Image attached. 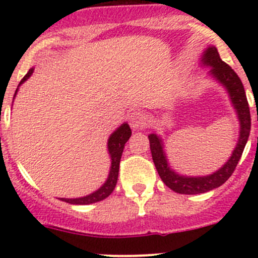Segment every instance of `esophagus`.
Here are the masks:
<instances>
[{
	"instance_id": "1",
	"label": "esophagus",
	"mask_w": 258,
	"mask_h": 258,
	"mask_svg": "<svg viewBox=\"0 0 258 258\" xmlns=\"http://www.w3.org/2000/svg\"><path fill=\"white\" fill-rule=\"evenodd\" d=\"M130 124H131V127L134 130L144 128V127L146 126L145 116L141 112H137V111H135V112H132L131 116H130Z\"/></svg>"
}]
</instances>
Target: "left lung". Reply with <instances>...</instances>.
Instances as JSON below:
<instances>
[{
  "mask_svg": "<svg viewBox=\"0 0 258 258\" xmlns=\"http://www.w3.org/2000/svg\"><path fill=\"white\" fill-rule=\"evenodd\" d=\"M201 62L202 66L211 67L209 74L227 90L233 107L237 112L238 119H240V137H238V142L233 150L232 155H231L230 160L220 170L209 176L187 177V176H181L173 170H171L167 163L165 151H163L162 141L157 135L151 134L148 136L150 148L158 175L166 186L170 187L172 191L182 195L205 194V192L217 188L221 184L225 183L235 171L244 150V146L247 144V140H248L249 131H251V114H249L248 102H247L243 85H242L237 74L226 62L221 59L217 48L215 46H210L209 48H206V51L204 52L201 57Z\"/></svg>",
  "mask_w": 258,
  "mask_h": 258,
  "instance_id": "left-lung-1",
  "label": "left lung"
}]
</instances>
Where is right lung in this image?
Returning a JSON list of instances; mask_svg holds the SVG:
<instances>
[{
	"label": "right lung",
	"instance_id": "add662e5",
	"mask_svg": "<svg viewBox=\"0 0 258 258\" xmlns=\"http://www.w3.org/2000/svg\"><path fill=\"white\" fill-rule=\"evenodd\" d=\"M33 69L28 70V72L26 74V76L21 80L20 85H22L28 77L32 75ZM18 90V88H17ZM15 92V96L17 93ZM131 128L127 123L121 124L116 131L113 132L112 135L110 136L107 142V147H108V153L111 156V170L110 173H108V178L97 191H95L93 194L87 195L85 197H80V199H59L62 201L67 202V204L71 205H90V204H95V202H100L102 200H105L106 197L110 196L112 194V191L116 187L117 183V178H118V170H119V161H121V156L122 152H123V148L126 142L128 141V139L131 137Z\"/></svg>",
	"mask_w": 258,
	"mask_h": 258
}]
</instances>
